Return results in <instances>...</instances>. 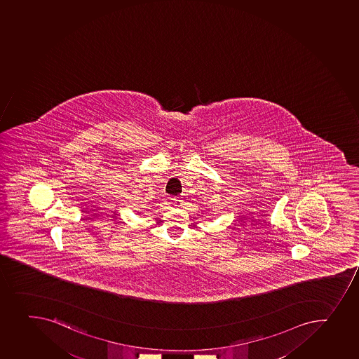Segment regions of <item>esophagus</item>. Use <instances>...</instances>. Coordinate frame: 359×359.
<instances>
[{
    "label": "esophagus",
    "mask_w": 359,
    "mask_h": 359,
    "mask_svg": "<svg viewBox=\"0 0 359 359\" xmlns=\"http://www.w3.org/2000/svg\"><path fill=\"white\" fill-rule=\"evenodd\" d=\"M182 198H183L182 196H176V197H174V199H172V201H174L175 205L180 206V204H181V203L183 202V199Z\"/></svg>",
    "instance_id": "34e87169"
}]
</instances>
